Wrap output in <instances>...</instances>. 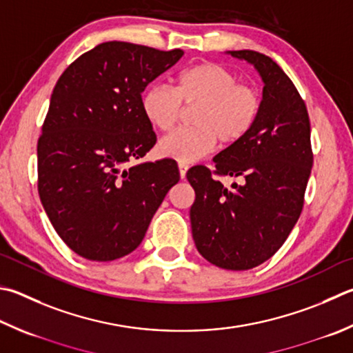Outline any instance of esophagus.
<instances>
[{
	"label": "esophagus",
	"mask_w": 353,
	"mask_h": 353,
	"mask_svg": "<svg viewBox=\"0 0 353 353\" xmlns=\"http://www.w3.org/2000/svg\"><path fill=\"white\" fill-rule=\"evenodd\" d=\"M187 171H188V165L183 162H179V172H181L182 179H185V176H187Z\"/></svg>",
	"instance_id": "34e87169"
}]
</instances>
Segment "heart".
Wrapping results in <instances>:
<instances>
[{
  "label": "heart",
  "mask_w": 353,
  "mask_h": 353,
  "mask_svg": "<svg viewBox=\"0 0 353 353\" xmlns=\"http://www.w3.org/2000/svg\"><path fill=\"white\" fill-rule=\"evenodd\" d=\"M174 89L151 86L142 97V111L151 126L171 131L185 110H194V128L177 130L160 140L159 154L177 162H194L214 148L239 143L259 119L258 89L239 83L238 75L217 63L203 61L181 70Z\"/></svg>",
  "instance_id": "heart-1"
}]
</instances>
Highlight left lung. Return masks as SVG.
<instances>
[{
    "label": "left lung",
    "instance_id": "8db88e82",
    "mask_svg": "<svg viewBox=\"0 0 353 353\" xmlns=\"http://www.w3.org/2000/svg\"><path fill=\"white\" fill-rule=\"evenodd\" d=\"M258 70L259 119L239 143L217 154L214 171L197 165L187 179L194 188L191 232L197 252L225 270H250L270 259L298 222L313 165L310 120L304 100L270 57L230 50ZM236 176L225 189L212 176Z\"/></svg>",
    "mask_w": 353,
    "mask_h": 353
}]
</instances>
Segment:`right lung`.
I'll return each instance as SVG.
<instances>
[{"instance_id": "right-lung-1", "label": "right lung", "mask_w": 353, "mask_h": 353, "mask_svg": "<svg viewBox=\"0 0 353 353\" xmlns=\"http://www.w3.org/2000/svg\"><path fill=\"white\" fill-rule=\"evenodd\" d=\"M182 55L108 41L57 81L37 146L38 194L55 232L81 258L106 262L134 252L181 179L171 159L123 166L156 145L142 92Z\"/></svg>"}]
</instances>
